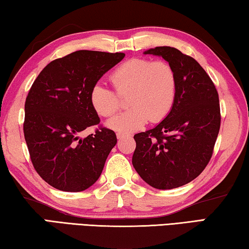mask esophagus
Returning a JSON list of instances; mask_svg holds the SVG:
<instances>
[{"label": "esophagus", "mask_w": 249, "mask_h": 249, "mask_svg": "<svg viewBox=\"0 0 249 249\" xmlns=\"http://www.w3.org/2000/svg\"><path fill=\"white\" fill-rule=\"evenodd\" d=\"M130 134H127V133H124V132H118L117 133V138L118 139H121V138H124V137H129Z\"/></svg>", "instance_id": "1"}]
</instances>
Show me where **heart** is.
<instances>
[{"mask_svg":"<svg viewBox=\"0 0 249 249\" xmlns=\"http://www.w3.org/2000/svg\"><path fill=\"white\" fill-rule=\"evenodd\" d=\"M110 79L118 92L130 91L128 104L131 106L107 121L110 129L119 132L134 131L149 119L152 122L164 119L173 107L178 80L169 63L132 58L118 66ZM89 99L93 110L103 117L113 115L121 107L116 93L99 83L92 86Z\"/></svg>","mask_w":249,"mask_h":249,"instance_id":"1","label":"heart"}]
</instances>
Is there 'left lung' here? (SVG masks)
<instances>
[{
    "label": "left lung",
    "mask_w": 249,
    "mask_h": 249,
    "mask_svg": "<svg viewBox=\"0 0 249 249\" xmlns=\"http://www.w3.org/2000/svg\"><path fill=\"white\" fill-rule=\"evenodd\" d=\"M160 56L178 80L172 109L160 124L134 134L132 164L154 189L170 190L193 181L210 162L221 127L218 93L206 71L192 57L170 46L145 51Z\"/></svg>",
    "instance_id": "left-lung-1"
}]
</instances>
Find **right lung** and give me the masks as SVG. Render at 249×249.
Returning a JSON list of instances; mask_svg holds the SVG:
<instances>
[{"label": "right lung", "mask_w": 249, "mask_h": 249, "mask_svg": "<svg viewBox=\"0 0 249 249\" xmlns=\"http://www.w3.org/2000/svg\"><path fill=\"white\" fill-rule=\"evenodd\" d=\"M124 56L77 51L51 62L32 85L24 137L36 172L55 189L80 192L103 172L116 133L107 128L86 138L80 133L100 122L89 99L92 86Z\"/></svg>", "instance_id": "1"}]
</instances>
